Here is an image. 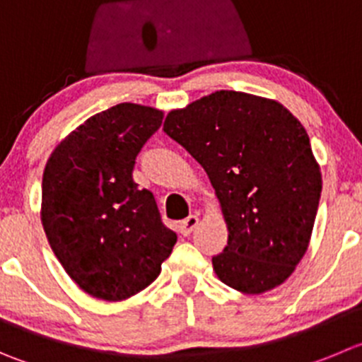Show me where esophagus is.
I'll use <instances>...</instances> for the list:
<instances>
[{
  "label": "esophagus",
  "mask_w": 362,
  "mask_h": 362,
  "mask_svg": "<svg viewBox=\"0 0 362 362\" xmlns=\"http://www.w3.org/2000/svg\"><path fill=\"white\" fill-rule=\"evenodd\" d=\"M197 226H199V215H190L187 216L183 222L179 223V230H181V235L188 236Z\"/></svg>",
  "instance_id": "1"
}]
</instances>
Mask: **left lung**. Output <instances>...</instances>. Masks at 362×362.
Here are the masks:
<instances>
[{"label":"left lung","instance_id":"8db88e82","mask_svg":"<svg viewBox=\"0 0 362 362\" xmlns=\"http://www.w3.org/2000/svg\"><path fill=\"white\" fill-rule=\"evenodd\" d=\"M163 132L215 188L229 233L216 277L247 295L281 286L308 250L322 194L300 120L274 99L216 90L168 112Z\"/></svg>","mask_w":362,"mask_h":362}]
</instances>
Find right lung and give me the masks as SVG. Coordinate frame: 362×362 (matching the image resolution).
Segmentation results:
<instances>
[{
  "label": "right lung",
  "instance_id": "add662e5",
  "mask_svg": "<svg viewBox=\"0 0 362 362\" xmlns=\"http://www.w3.org/2000/svg\"><path fill=\"white\" fill-rule=\"evenodd\" d=\"M161 120V110L120 103L69 133L44 168L47 242L69 277L101 300L146 290L177 242L153 194L133 181L136 156Z\"/></svg>",
  "mask_w": 362,
  "mask_h": 362
}]
</instances>
